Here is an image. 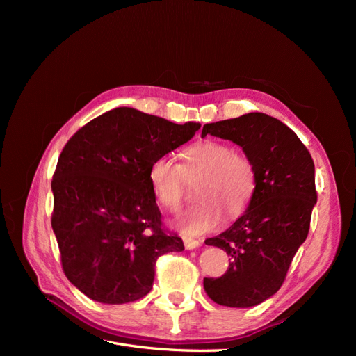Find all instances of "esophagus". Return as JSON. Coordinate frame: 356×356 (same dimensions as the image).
<instances>
[{"mask_svg": "<svg viewBox=\"0 0 356 356\" xmlns=\"http://www.w3.org/2000/svg\"><path fill=\"white\" fill-rule=\"evenodd\" d=\"M202 241L200 239H193V238H184V246L186 250H195V248L200 246Z\"/></svg>", "mask_w": 356, "mask_h": 356, "instance_id": "obj_1", "label": "esophagus"}]
</instances>
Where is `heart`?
<instances>
[{
    "label": "heart",
    "instance_id": "1",
    "mask_svg": "<svg viewBox=\"0 0 356 356\" xmlns=\"http://www.w3.org/2000/svg\"><path fill=\"white\" fill-rule=\"evenodd\" d=\"M181 163L168 157L156 159L148 169V182L161 208L178 212L188 186L197 184V207L178 221L181 232L200 236L217 230L224 213L229 218L242 215L254 197L257 174L252 161L236 153L233 145L207 139L186 147L179 153Z\"/></svg>",
    "mask_w": 356,
    "mask_h": 356
}]
</instances>
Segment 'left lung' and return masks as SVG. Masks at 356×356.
<instances>
[{
    "label": "left lung",
    "mask_w": 356,
    "mask_h": 356,
    "mask_svg": "<svg viewBox=\"0 0 356 356\" xmlns=\"http://www.w3.org/2000/svg\"><path fill=\"white\" fill-rule=\"evenodd\" d=\"M218 136L242 147L257 174L254 197L232 227L204 243L230 257L227 272L204 277L211 300L227 307H251L282 286L291 261L307 238L318 195L309 149L277 118L250 113L208 123L202 136Z\"/></svg>",
    "instance_id": "1"
}]
</instances>
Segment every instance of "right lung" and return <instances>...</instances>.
Returning a JSON list of instances; mask_svg holds the SVG:
<instances>
[{
  "label": "right lung",
  "instance_id": "1",
  "mask_svg": "<svg viewBox=\"0 0 356 356\" xmlns=\"http://www.w3.org/2000/svg\"><path fill=\"white\" fill-rule=\"evenodd\" d=\"M199 129L120 106L63 147L51 181V227L63 273L83 294L105 305L136 301L153 288L157 258L184 250L163 229L148 169Z\"/></svg>",
  "mask_w": 356,
  "mask_h": 356
}]
</instances>
